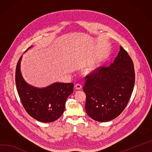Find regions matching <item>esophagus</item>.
<instances>
[{"label": "esophagus", "instance_id": "34e87169", "mask_svg": "<svg viewBox=\"0 0 152 152\" xmlns=\"http://www.w3.org/2000/svg\"><path fill=\"white\" fill-rule=\"evenodd\" d=\"M75 89L76 90H81L82 89V86L80 85V84H76L75 85Z\"/></svg>", "mask_w": 152, "mask_h": 152}]
</instances>
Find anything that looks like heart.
<instances>
[{
	"label": "heart",
	"mask_w": 152,
	"mask_h": 152,
	"mask_svg": "<svg viewBox=\"0 0 152 152\" xmlns=\"http://www.w3.org/2000/svg\"><path fill=\"white\" fill-rule=\"evenodd\" d=\"M95 69V67L93 65H90L87 69H86V72L88 73H92Z\"/></svg>",
	"instance_id": "1"
}]
</instances>
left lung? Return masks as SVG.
Instances as JSON below:
<instances>
[{
	"mask_svg": "<svg viewBox=\"0 0 152 152\" xmlns=\"http://www.w3.org/2000/svg\"><path fill=\"white\" fill-rule=\"evenodd\" d=\"M133 61L120 46L117 57L109 66L96 68L86 77V111L93 119L107 122L118 117L126 107L134 84Z\"/></svg>",
	"mask_w": 152,
	"mask_h": 152,
	"instance_id": "obj_1",
	"label": "left lung"
}]
</instances>
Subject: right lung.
I'll return each mask as SVG.
<instances>
[{
  "label": "right lung",
  "mask_w": 152,
  "mask_h": 152,
  "mask_svg": "<svg viewBox=\"0 0 152 152\" xmlns=\"http://www.w3.org/2000/svg\"><path fill=\"white\" fill-rule=\"evenodd\" d=\"M21 60L22 56L16 66V84L26 112L34 119L42 122L57 120L64 112L65 101L73 92L74 84L55 82L41 88L29 85L25 81L20 72Z\"/></svg>",
  "instance_id": "obj_1"
}]
</instances>
